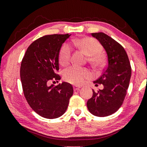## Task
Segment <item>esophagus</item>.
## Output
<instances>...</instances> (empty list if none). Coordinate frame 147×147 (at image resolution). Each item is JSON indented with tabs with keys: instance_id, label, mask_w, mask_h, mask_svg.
Listing matches in <instances>:
<instances>
[{
	"instance_id": "34e87169",
	"label": "esophagus",
	"mask_w": 147,
	"mask_h": 147,
	"mask_svg": "<svg viewBox=\"0 0 147 147\" xmlns=\"http://www.w3.org/2000/svg\"><path fill=\"white\" fill-rule=\"evenodd\" d=\"M80 87H78V86H74V91H78V90H80Z\"/></svg>"
}]
</instances>
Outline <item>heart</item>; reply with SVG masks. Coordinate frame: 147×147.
<instances>
[{
    "label": "heart",
    "instance_id": "b5f03b06",
    "mask_svg": "<svg viewBox=\"0 0 147 147\" xmlns=\"http://www.w3.org/2000/svg\"><path fill=\"white\" fill-rule=\"evenodd\" d=\"M73 44L88 56V61L94 65L100 67L105 63V56L102 53L103 47L98 40L92 37H85L73 40ZM72 47L69 43H63L59 52V61L61 65L65 66L71 60ZM90 70L85 67L73 65L63 71V78L66 82L74 85H80L86 79L90 78Z\"/></svg>",
    "mask_w": 147,
    "mask_h": 147
}]
</instances>
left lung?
<instances>
[{
    "label": "left lung",
    "mask_w": 147,
    "mask_h": 147,
    "mask_svg": "<svg viewBox=\"0 0 147 147\" xmlns=\"http://www.w3.org/2000/svg\"><path fill=\"white\" fill-rule=\"evenodd\" d=\"M105 49L108 64L102 76L94 82L104 89L93 91L88 100V110L94 116L104 117L114 114L120 108L126 95L131 77V66L127 53L119 43L106 34L92 33Z\"/></svg>",
    "instance_id": "left-lung-1"
}]
</instances>
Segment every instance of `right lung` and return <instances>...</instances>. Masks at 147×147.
<instances>
[{"label": "right lung", "instance_id": "add662e5", "mask_svg": "<svg viewBox=\"0 0 147 147\" xmlns=\"http://www.w3.org/2000/svg\"><path fill=\"white\" fill-rule=\"evenodd\" d=\"M69 34L45 35L34 41L22 59L20 76L24 96L31 108L42 117L53 119L67 110L73 95L71 84L63 82L49 86L51 81L61 79L59 52Z\"/></svg>", "mask_w": 147, "mask_h": 147}]
</instances>
